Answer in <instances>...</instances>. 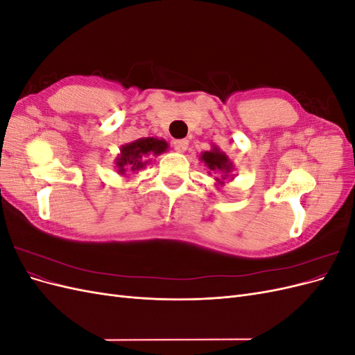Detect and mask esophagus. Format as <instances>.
Listing matches in <instances>:
<instances>
[{
  "label": "esophagus",
  "mask_w": 355,
  "mask_h": 355,
  "mask_svg": "<svg viewBox=\"0 0 355 355\" xmlns=\"http://www.w3.org/2000/svg\"><path fill=\"white\" fill-rule=\"evenodd\" d=\"M173 146L178 153H185L188 148V141L187 139H178V141L173 142Z\"/></svg>",
  "instance_id": "esophagus-1"
}]
</instances>
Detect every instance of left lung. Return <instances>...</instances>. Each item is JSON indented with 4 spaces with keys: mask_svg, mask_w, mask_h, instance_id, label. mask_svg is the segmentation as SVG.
Listing matches in <instances>:
<instances>
[{
    "mask_svg": "<svg viewBox=\"0 0 355 355\" xmlns=\"http://www.w3.org/2000/svg\"><path fill=\"white\" fill-rule=\"evenodd\" d=\"M200 159L209 168V175H214V180H216L214 185L216 187H223L228 179L234 180V163L227 154L220 151L219 146L211 145L210 151L201 153Z\"/></svg>",
    "mask_w": 355,
    "mask_h": 355,
    "instance_id": "1",
    "label": "left lung"
}]
</instances>
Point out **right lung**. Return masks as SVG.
Instances as JSON below:
<instances>
[{"label": "right lung", "instance_id": "obj_1", "mask_svg": "<svg viewBox=\"0 0 355 355\" xmlns=\"http://www.w3.org/2000/svg\"><path fill=\"white\" fill-rule=\"evenodd\" d=\"M168 144L164 139L158 137H141L137 141L125 144L120 148V154L115 158L116 173L124 178L137 175L139 171L151 163L153 157L166 153ZM128 173V175L125 173Z\"/></svg>", "mask_w": 355, "mask_h": 355}]
</instances>
